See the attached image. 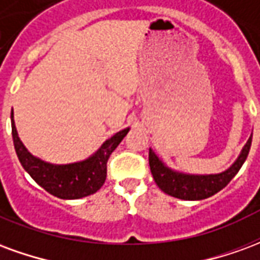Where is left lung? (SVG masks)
Instances as JSON below:
<instances>
[{
  "label": "left lung",
  "mask_w": 260,
  "mask_h": 260,
  "mask_svg": "<svg viewBox=\"0 0 260 260\" xmlns=\"http://www.w3.org/2000/svg\"><path fill=\"white\" fill-rule=\"evenodd\" d=\"M251 143L252 136L248 139L246 145L241 152L240 157L237 158V161L227 171L220 173V174H178V173L171 171L169 167H166L152 150H149V166H150V171H152L154 182L157 184L158 188L164 193L178 198V199H184V201H201V199L210 198L214 193H217L218 191H221L224 186L234 178L235 174L240 171L242 164L248 157Z\"/></svg>",
  "instance_id": "1"
}]
</instances>
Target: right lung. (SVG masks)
<instances>
[{"label": "right lung", "instance_id": "1", "mask_svg": "<svg viewBox=\"0 0 260 260\" xmlns=\"http://www.w3.org/2000/svg\"><path fill=\"white\" fill-rule=\"evenodd\" d=\"M11 124L15 150L23 169L48 193L61 199H79L99 191L107 177L108 158L129 131V128L119 131L118 134H115L113 138L103 143L96 154H93L85 161L55 166L33 157L26 150L15 128L14 111H11Z\"/></svg>", "mask_w": 260, "mask_h": 260}]
</instances>
